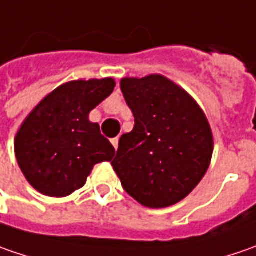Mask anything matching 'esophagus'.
<instances>
[{
    "label": "esophagus",
    "instance_id": "34e87169",
    "mask_svg": "<svg viewBox=\"0 0 256 256\" xmlns=\"http://www.w3.org/2000/svg\"><path fill=\"white\" fill-rule=\"evenodd\" d=\"M111 142H112L114 148H115V150H118V142H120V140H118V138H112V140H111Z\"/></svg>",
    "mask_w": 256,
    "mask_h": 256
}]
</instances>
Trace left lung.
I'll list each match as a JSON object with an SVG mask.
<instances>
[{
	"mask_svg": "<svg viewBox=\"0 0 256 256\" xmlns=\"http://www.w3.org/2000/svg\"><path fill=\"white\" fill-rule=\"evenodd\" d=\"M121 91L135 125L120 140L114 171L144 206L175 205L210 168L211 125L191 95L164 75L122 78Z\"/></svg>",
	"mask_w": 256,
	"mask_h": 256,
	"instance_id": "left-lung-1",
	"label": "left lung"
}]
</instances>
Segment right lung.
I'll return each instance as SVG.
<instances>
[{
  "instance_id": "add662e5",
  "label": "right lung",
  "mask_w": 256,
  "mask_h": 256,
  "mask_svg": "<svg viewBox=\"0 0 256 256\" xmlns=\"http://www.w3.org/2000/svg\"><path fill=\"white\" fill-rule=\"evenodd\" d=\"M112 78L78 80L55 88L35 106L15 135L16 162L31 186L62 198L82 188L95 164L115 150L90 112L114 91Z\"/></svg>"
}]
</instances>
